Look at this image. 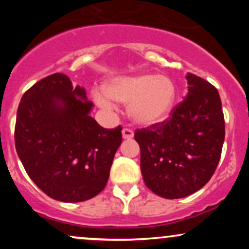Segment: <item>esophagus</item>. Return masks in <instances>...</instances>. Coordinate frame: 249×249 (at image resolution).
I'll use <instances>...</instances> for the list:
<instances>
[{
    "label": "esophagus",
    "mask_w": 249,
    "mask_h": 249,
    "mask_svg": "<svg viewBox=\"0 0 249 249\" xmlns=\"http://www.w3.org/2000/svg\"><path fill=\"white\" fill-rule=\"evenodd\" d=\"M123 139H132L133 138V131L130 130V128H124L122 131Z\"/></svg>",
    "instance_id": "esophagus-1"
}]
</instances>
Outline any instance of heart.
Wrapping results in <instances>:
<instances>
[{"mask_svg": "<svg viewBox=\"0 0 249 249\" xmlns=\"http://www.w3.org/2000/svg\"><path fill=\"white\" fill-rule=\"evenodd\" d=\"M93 98L107 110L116 107V102L128 104V115L142 125H153L167 118L177 99V87L166 75L136 73L119 76L96 89Z\"/></svg>", "mask_w": 249, "mask_h": 249, "instance_id": "heart-1", "label": "heart"}]
</instances>
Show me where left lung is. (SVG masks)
I'll use <instances>...</instances> for the list:
<instances>
[{
	"instance_id": "obj_1",
	"label": "left lung",
	"mask_w": 249,
	"mask_h": 249,
	"mask_svg": "<svg viewBox=\"0 0 249 249\" xmlns=\"http://www.w3.org/2000/svg\"><path fill=\"white\" fill-rule=\"evenodd\" d=\"M187 95L166 122L137 130L145 185L165 199L190 196L207 184L218 166L225 141L219 92L188 72Z\"/></svg>"
}]
</instances>
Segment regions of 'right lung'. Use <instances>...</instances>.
<instances>
[{
    "mask_svg": "<svg viewBox=\"0 0 249 249\" xmlns=\"http://www.w3.org/2000/svg\"><path fill=\"white\" fill-rule=\"evenodd\" d=\"M85 89L64 73L34 84L22 97L15 125L17 154L30 179L50 198L85 201L107 185L122 127L104 128L90 116Z\"/></svg>",
    "mask_w": 249,
    "mask_h": 249,
    "instance_id": "add662e5",
    "label": "right lung"
}]
</instances>
